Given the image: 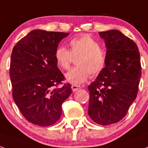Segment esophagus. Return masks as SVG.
Instances as JSON below:
<instances>
[{
    "label": "esophagus",
    "mask_w": 148,
    "mask_h": 148,
    "mask_svg": "<svg viewBox=\"0 0 148 148\" xmlns=\"http://www.w3.org/2000/svg\"><path fill=\"white\" fill-rule=\"evenodd\" d=\"M71 88H72V90H73V92H75V91H77L79 89H80V86H77V85H72Z\"/></svg>",
    "instance_id": "obj_1"
}]
</instances>
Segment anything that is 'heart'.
<instances>
[{
	"instance_id": "1",
	"label": "heart",
	"mask_w": 148,
	"mask_h": 148,
	"mask_svg": "<svg viewBox=\"0 0 148 148\" xmlns=\"http://www.w3.org/2000/svg\"><path fill=\"white\" fill-rule=\"evenodd\" d=\"M70 51L65 47H58L55 51V59L64 70L71 67L74 58L75 68L66 74V79L72 84H80L90 76H97L104 70L106 65V53L98 42L88 35L75 38L69 42Z\"/></svg>"
}]
</instances>
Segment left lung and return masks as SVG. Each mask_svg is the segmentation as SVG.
Returning <instances> with one entry per match:
<instances>
[{"instance_id": "obj_1", "label": "left lung", "mask_w": 148, "mask_h": 148, "mask_svg": "<svg viewBox=\"0 0 148 148\" xmlns=\"http://www.w3.org/2000/svg\"><path fill=\"white\" fill-rule=\"evenodd\" d=\"M105 40L106 65L88 86V113L95 123L110 125L121 121L138 92L141 66L137 44L117 30L99 32Z\"/></svg>"}]
</instances>
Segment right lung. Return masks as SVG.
Instances as JSON below:
<instances>
[{
    "instance_id": "add662e5",
    "label": "right lung",
    "mask_w": 148,
    "mask_h": 148,
    "mask_svg": "<svg viewBox=\"0 0 148 148\" xmlns=\"http://www.w3.org/2000/svg\"><path fill=\"white\" fill-rule=\"evenodd\" d=\"M69 33L34 30L14 45L11 57L12 97L24 117L48 127L62 115V104L72 93L71 85L57 66L55 51ZM59 84L63 86L58 87Z\"/></svg>"
}]
</instances>
